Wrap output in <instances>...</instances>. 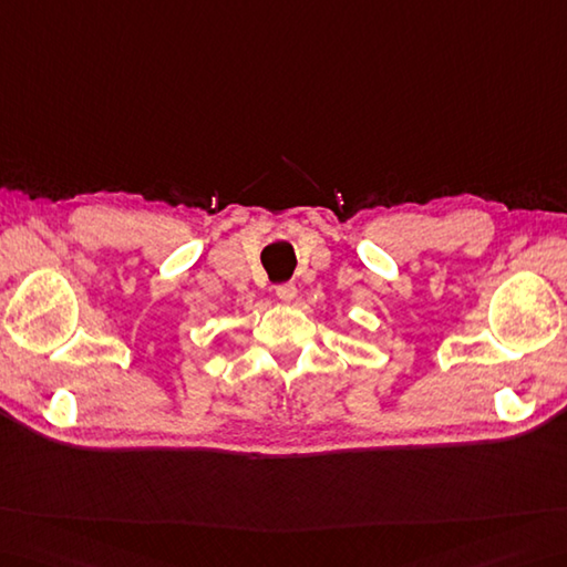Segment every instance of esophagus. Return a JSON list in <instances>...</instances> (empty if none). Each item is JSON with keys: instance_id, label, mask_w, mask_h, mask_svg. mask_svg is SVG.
<instances>
[{"instance_id": "34e87169", "label": "esophagus", "mask_w": 567, "mask_h": 567, "mask_svg": "<svg viewBox=\"0 0 567 567\" xmlns=\"http://www.w3.org/2000/svg\"><path fill=\"white\" fill-rule=\"evenodd\" d=\"M275 295H278L280 301H292L297 297V285L295 282H282L275 287Z\"/></svg>"}]
</instances>
